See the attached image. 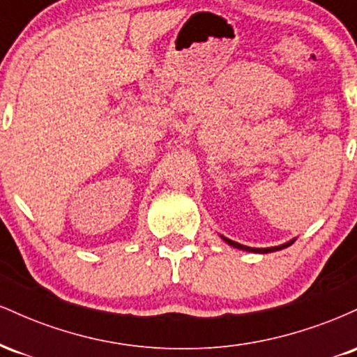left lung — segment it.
<instances>
[{
	"mask_svg": "<svg viewBox=\"0 0 357 357\" xmlns=\"http://www.w3.org/2000/svg\"><path fill=\"white\" fill-rule=\"evenodd\" d=\"M221 236V235H220ZM221 240L225 241V243H228L230 247L233 248H238V250H245V252H252V253H270V252H277V250H282V248H287L290 247V245L296 241V238L294 240H289L287 243H282L278 245V247H268V248H253V247H247V245H241V243H236V241H233L230 238H227V236H221Z\"/></svg>",
	"mask_w": 357,
	"mask_h": 357,
	"instance_id": "1",
	"label": "left lung"
}]
</instances>
